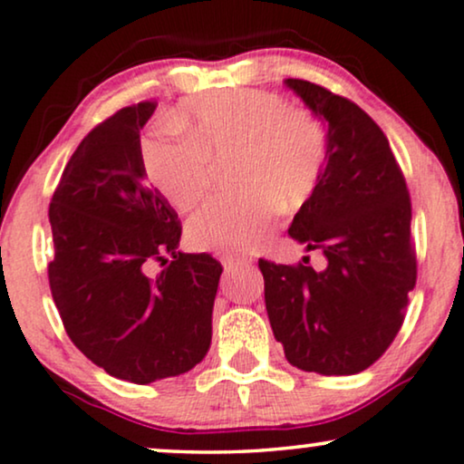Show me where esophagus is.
Returning <instances> with one entry per match:
<instances>
[{"label": "esophagus", "mask_w": 464, "mask_h": 464, "mask_svg": "<svg viewBox=\"0 0 464 464\" xmlns=\"http://www.w3.org/2000/svg\"><path fill=\"white\" fill-rule=\"evenodd\" d=\"M249 265H251L249 258H223V268H226V273H232L237 271V268H245Z\"/></svg>", "instance_id": "obj_1"}]
</instances>
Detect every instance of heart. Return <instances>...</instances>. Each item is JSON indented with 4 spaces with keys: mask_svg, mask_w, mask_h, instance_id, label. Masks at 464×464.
<instances>
[{
    "mask_svg": "<svg viewBox=\"0 0 464 464\" xmlns=\"http://www.w3.org/2000/svg\"><path fill=\"white\" fill-rule=\"evenodd\" d=\"M176 127L144 144L146 179L179 210L196 206L213 168L230 163L232 196L206 202L187 223L196 249L247 254L271 234L277 204L293 208L312 193L327 157V137L310 113L265 90H226L188 102Z\"/></svg>",
    "mask_w": 464,
    "mask_h": 464,
    "instance_id": "1",
    "label": "heart"
}]
</instances>
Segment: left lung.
<instances>
[{"instance_id": "left-lung-1", "label": "left lung", "mask_w": 464, "mask_h": 464, "mask_svg": "<svg viewBox=\"0 0 464 464\" xmlns=\"http://www.w3.org/2000/svg\"><path fill=\"white\" fill-rule=\"evenodd\" d=\"M284 83L329 124L327 165L288 227L307 251H323L327 268L260 258L266 314L296 368L357 374L390 348L415 288L407 180L362 107L305 79Z\"/></svg>"}]
</instances>
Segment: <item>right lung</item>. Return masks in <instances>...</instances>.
Returning <instances> with one entry per match:
<instances>
[{
  "label": "right lung",
  "instance_id": "1",
  "mask_svg": "<svg viewBox=\"0 0 464 464\" xmlns=\"http://www.w3.org/2000/svg\"><path fill=\"white\" fill-rule=\"evenodd\" d=\"M154 110L144 101L96 124L49 204V285L66 334L107 374L137 385L202 362L223 271L213 256L179 251V215L144 182L140 130Z\"/></svg>",
  "mask_w": 464,
  "mask_h": 464
}]
</instances>
